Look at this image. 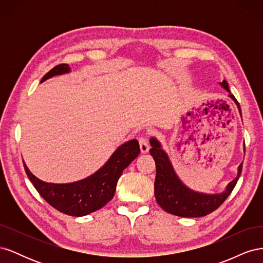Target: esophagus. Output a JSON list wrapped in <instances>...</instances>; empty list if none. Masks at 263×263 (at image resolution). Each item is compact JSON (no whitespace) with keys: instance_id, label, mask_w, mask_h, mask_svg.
Instances as JSON below:
<instances>
[{"instance_id":"esophagus-1","label":"esophagus","mask_w":263,"mask_h":263,"mask_svg":"<svg viewBox=\"0 0 263 263\" xmlns=\"http://www.w3.org/2000/svg\"><path fill=\"white\" fill-rule=\"evenodd\" d=\"M139 145H140V150L142 154H146L149 151V140H148V137L147 136H141L139 138Z\"/></svg>"}]
</instances>
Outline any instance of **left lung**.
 Instances as JSON below:
<instances>
[{"label": "left lung", "instance_id": "1", "mask_svg": "<svg viewBox=\"0 0 263 263\" xmlns=\"http://www.w3.org/2000/svg\"><path fill=\"white\" fill-rule=\"evenodd\" d=\"M220 85L229 92L228 83L225 80L220 83ZM229 97L234 100L240 112L239 103L233 94H229ZM150 145L151 149L149 153L154 157L157 170L155 180V196L157 203L161 206L162 210L176 215V216L202 217L217 210L232 193L240 177L242 163L238 166L237 178L229 183L225 192L220 194H203L194 192L180 181L172 168L168 155L162 150L160 142L156 138H151Z\"/></svg>", "mask_w": 263, "mask_h": 263}]
</instances>
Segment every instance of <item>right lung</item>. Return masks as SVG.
I'll list each match as a JSON object with an SVG mask.
<instances>
[{"instance_id":"1","label":"right lung","mask_w":263,"mask_h":263,"mask_svg":"<svg viewBox=\"0 0 263 263\" xmlns=\"http://www.w3.org/2000/svg\"><path fill=\"white\" fill-rule=\"evenodd\" d=\"M69 71L67 63L55 66L44 76L42 82L51 77L68 73ZM139 154L138 141L136 139L127 141L119 146L108 161L92 176L66 184H54L39 180L28 170L25 162L23 163L28 179L47 203L63 214L80 217L102 209L112 200L119 177Z\"/></svg>"}]
</instances>
